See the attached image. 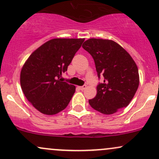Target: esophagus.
I'll list each match as a JSON object with an SVG mask.
<instances>
[{
  "label": "esophagus",
  "instance_id": "1",
  "mask_svg": "<svg viewBox=\"0 0 159 159\" xmlns=\"http://www.w3.org/2000/svg\"><path fill=\"white\" fill-rule=\"evenodd\" d=\"M78 88H79L81 90H85L86 88H87V85L81 86V87H78Z\"/></svg>",
  "mask_w": 159,
  "mask_h": 159
}]
</instances>
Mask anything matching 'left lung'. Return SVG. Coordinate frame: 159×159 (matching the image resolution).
<instances>
[{
    "label": "left lung",
    "mask_w": 159,
    "mask_h": 159,
    "mask_svg": "<svg viewBox=\"0 0 159 159\" xmlns=\"http://www.w3.org/2000/svg\"><path fill=\"white\" fill-rule=\"evenodd\" d=\"M82 47L93 58L98 78L104 77L96 87V96L89 100L90 106L107 115L128 106L139 86L138 66L130 54L109 39L92 38Z\"/></svg>",
    "instance_id": "8db88e82"
}]
</instances>
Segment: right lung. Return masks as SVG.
I'll return each mask as SVG.
<instances>
[{
	"instance_id": "right-lung-1",
	"label": "right lung",
	"mask_w": 159,
	"mask_h": 159,
	"mask_svg": "<svg viewBox=\"0 0 159 159\" xmlns=\"http://www.w3.org/2000/svg\"><path fill=\"white\" fill-rule=\"evenodd\" d=\"M84 39H52L30 54L24 64L20 83L27 99L42 114L54 115L64 110L75 86L62 81Z\"/></svg>"
}]
</instances>
